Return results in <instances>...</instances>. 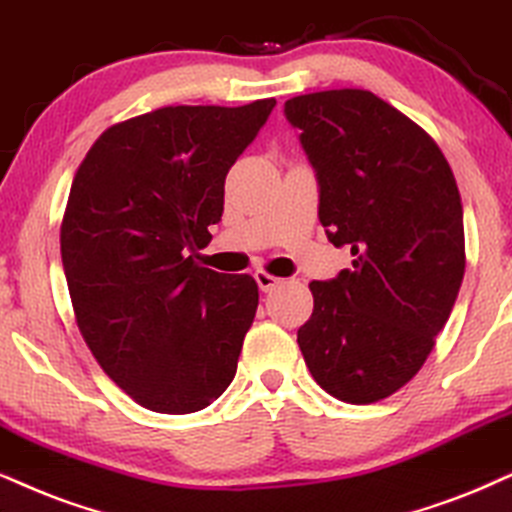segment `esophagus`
Masks as SVG:
<instances>
[{
    "label": "esophagus",
    "instance_id": "1",
    "mask_svg": "<svg viewBox=\"0 0 512 512\" xmlns=\"http://www.w3.org/2000/svg\"><path fill=\"white\" fill-rule=\"evenodd\" d=\"M255 281H257V286H260V290L269 293V290H274L278 283H281V278H276L274 274H269V271H264V269H257Z\"/></svg>",
    "mask_w": 512,
    "mask_h": 512
}]
</instances>
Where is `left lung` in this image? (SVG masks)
<instances>
[{"label":"left lung","instance_id":"left-lung-1","mask_svg":"<svg viewBox=\"0 0 512 512\" xmlns=\"http://www.w3.org/2000/svg\"><path fill=\"white\" fill-rule=\"evenodd\" d=\"M283 108L316 170L328 241L354 255L338 278L309 283L297 345L328 394L373 404L420 371L454 309L461 193L435 139L373 92L328 89Z\"/></svg>","mask_w":512,"mask_h":512}]
</instances>
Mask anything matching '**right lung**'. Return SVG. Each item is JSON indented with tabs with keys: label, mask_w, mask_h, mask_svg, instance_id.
<instances>
[{
	"label": "right lung",
	"mask_w": 512,
	"mask_h": 512,
	"mask_svg": "<svg viewBox=\"0 0 512 512\" xmlns=\"http://www.w3.org/2000/svg\"><path fill=\"white\" fill-rule=\"evenodd\" d=\"M274 99L165 106L108 127L77 167L61 222L75 323L144 409L193 413L231 385L260 290L196 262L224 179Z\"/></svg>",
	"instance_id": "1"
}]
</instances>
